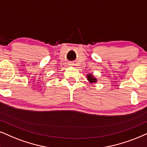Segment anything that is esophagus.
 Returning a JSON list of instances; mask_svg holds the SVG:
<instances>
[{
  "label": "esophagus",
  "instance_id": "1",
  "mask_svg": "<svg viewBox=\"0 0 147 147\" xmlns=\"http://www.w3.org/2000/svg\"><path fill=\"white\" fill-rule=\"evenodd\" d=\"M70 65H73V64H72V62H70Z\"/></svg>",
  "mask_w": 147,
  "mask_h": 147
}]
</instances>
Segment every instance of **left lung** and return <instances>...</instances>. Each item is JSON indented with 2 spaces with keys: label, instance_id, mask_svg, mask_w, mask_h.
Instances as JSON below:
<instances>
[{
  "label": "left lung",
  "instance_id": "8db88e82",
  "mask_svg": "<svg viewBox=\"0 0 147 147\" xmlns=\"http://www.w3.org/2000/svg\"><path fill=\"white\" fill-rule=\"evenodd\" d=\"M87 79H88L91 83H96V78L93 77V76L92 75H88V76H87Z\"/></svg>",
  "mask_w": 147,
  "mask_h": 147
}]
</instances>
